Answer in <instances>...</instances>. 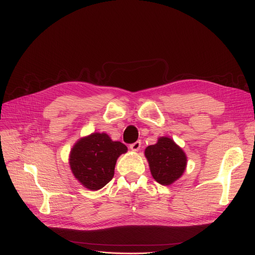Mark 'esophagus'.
<instances>
[{
  "label": "esophagus",
  "mask_w": 255,
  "mask_h": 255,
  "mask_svg": "<svg viewBox=\"0 0 255 255\" xmlns=\"http://www.w3.org/2000/svg\"><path fill=\"white\" fill-rule=\"evenodd\" d=\"M141 145H142L141 141H136L135 143L130 145V149L132 151H137V150H139V148H141Z\"/></svg>",
  "instance_id": "1"
}]
</instances>
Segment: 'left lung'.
<instances>
[{
    "mask_svg": "<svg viewBox=\"0 0 255 255\" xmlns=\"http://www.w3.org/2000/svg\"><path fill=\"white\" fill-rule=\"evenodd\" d=\"M151 176L162 185H170L183 175L187 157L183 149L168 136H160L145 149Z\"/></svg>",
    "mask_w": 255,
    "mask_h": 255,
    "instance_id": "obj_1",
    "label": "left lung"
}]
</instances>
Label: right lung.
I'll list each match as a JSON object with an SVG mask.
<instances>
[{
    "instance_id": "1",
    "label": "right lung",
    "mask_w": 255,
    "mask_h": 255,
    "mask_svg": "<svg viewBox=\"0 0 255 255\" xmlns=\"http://www.w3.org/2000/svg\"><path fill=\"white\" fill-rule=\"evenodd\" d=\"M126 145L103 132L79 138L71 149L70 167L80 184L90 191L103 188L114 176L117 160L126 153Z\"/></svg>"
}]
</instances>
